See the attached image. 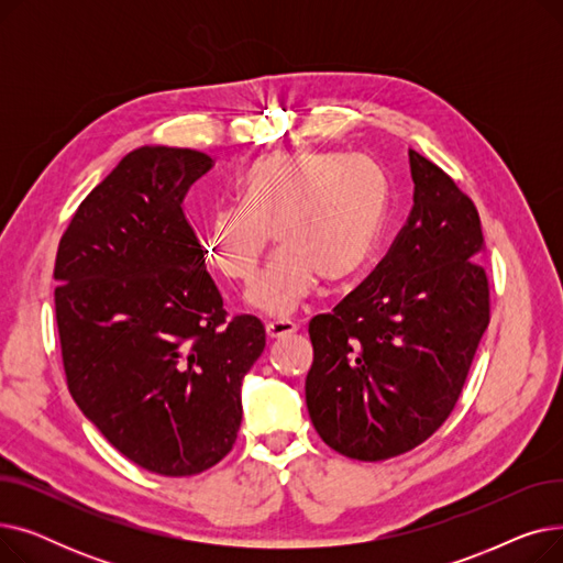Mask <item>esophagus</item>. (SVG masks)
I'll list each match as a JSON object with an SVG mask.
<instances>
[{"label": "esophagus", "instance_id": "esophagus-1", "mask_svg": "<svg viewBox=\"0 0 563 563\" xmlns=\"http://www.w3.org/2000/svg\"><path fill=\"white\" fill-rule=\"evenodd\" d=\"M264 329H266V335L276 340V338H285V335L297 333V323L289 321V319H274V321H266Z\"/></svg>", "mask_w": 563, "mask_h": 563}]
</instances>
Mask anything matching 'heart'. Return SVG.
Instances as JSON below:
<instances>
[{
    "instance_id": "b5f03b06",
    "label": "heart",
    "mask_w": 563,
    "mask_h": 563,
    "mask_svg": "<svg viewBox=\"0 0 563 563\" xmlns=\"http://www.w3.org/2000/svg\"><path fill=\"white\" fill-rule=\"evenodd\" d=\"M236 205H223L202 230L207 264L246 283L274 240L269 264L246 301L266 314H289L314 289L356 274L386 225L390 183L361 153L278 151L251 162L234 180Z\"/></svg>"
}]
</instances>
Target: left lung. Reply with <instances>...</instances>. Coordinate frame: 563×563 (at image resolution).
<instances>
[{"label":"left lung","instance_id":"8db88e82","mask_svg":"<svg viewBox=\"0 0 563 563\" xmlns=\"http://www.w3.org/2000/svg\"><path fill=\"white\" fill-rule=\"evenodd\" d=\"M412 210L369 278L310 327V420L335 452L386 461L450 418L490 321L477 207L408 151Z\"/></svg>","mask_w":563,"mask_h":563}]
</instances>
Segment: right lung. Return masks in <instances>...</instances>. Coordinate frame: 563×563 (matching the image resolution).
Wrapping results in <instances>:
<instances>
[{
    "instance_id": "right-lung-1",
    "label": "right lung",
    "mask_w": 563,
    "mask_h": 563,
    "mask_svg": "<svg viewBox=\"0 0 563 563\" xmlns=\"http://www.w3.org/2000/svg\"><path fill=\"white\" fill-rule=\"evenodd\" d=\"M214 159L143 145L88 194L56 251L68 390L132 463L164 477L217 465L242 424V380L264 351L253 314L228 319L183 200Z\"/></svg>"
}]
</instances>
